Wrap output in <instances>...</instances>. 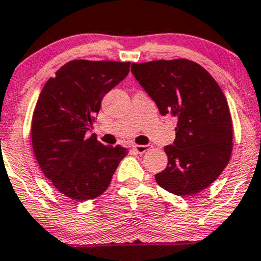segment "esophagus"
Listing matches in <instances>:
<instances>
[{"label":"esophagus","mask_w":261,"mask_h":261,"mask_svg":"<svg viewBox=\"0 0 261 261\" xmlns=\"http://www.w3.org/2000/svg\"><path fill=\"white\" fill-rule=\"evenodd\" d=\"M149 149L148 146H143V144H135L133 147V150L134 152L139 153V154H143L144 152H147V150Z\"/></svg>","instance_id":"34e87169"}]
</instances>
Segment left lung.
Here are the masks:
<instances>
[{"label": "left lung", "instance_id": "8db88e82", "mask_svg": "<svg viewBox=\"0 0 261 261\" xmlns=\"http://www.w3.org/2000/svg\"><path fill=\"white\" fill-rule=\"evenodd\" d=\"M131 73L162 115L177 118L176 139L165 146L168 165L155 175L162 188L187 197L224 171L232 153V119L214 77L188 59L133 63Z\"/></svg>", "mask_w": 261, "mask_h": 261}]
</instances>
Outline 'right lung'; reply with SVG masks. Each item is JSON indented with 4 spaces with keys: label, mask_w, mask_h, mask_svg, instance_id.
Returning <instances> with one entry per match:
<instances>
[{
    "label": "right lung",
    "mask_w": 261,
    "mask_h": 261,
    "mask_svg": "<svg viewBox=\"0 0 261 261\" xmlns=\"http://www.w3.org/2000/svg\"><path fill=\"white\" fill-rule=\"evenodd\" d=\"M130 62H68L41 91L31 121L34 153L45 176L73 200L93 199L111 185L127 154L87 137L102 98L128 74Z\"/></svg>",
    "instance_id": "right-lung-1"
}]
</instances>
